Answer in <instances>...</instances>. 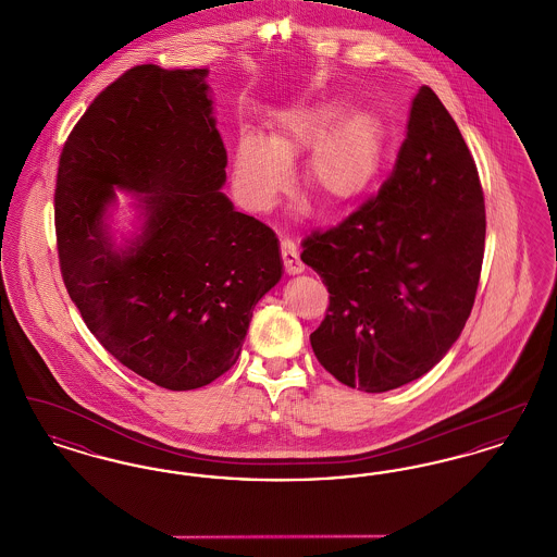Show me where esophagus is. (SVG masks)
Segmentation results:
<instances>
[{"mask_svg":"<svg viewBox=\"0 0 557 557\" xmlns=\"http://www.w3.org/2000/svg\"><path fill=\"white\" fill-rule=\"evenodd\" d=\"M280 244H282V259H284V267H286V271H288L290 275L302 273V271H305V265H302V261H300V257H298V248H296V244H294L290 238H282Z\"/></svg>","mask_w":557,"mask_h":557,"instance_id":"34e87169","label":"esophagus"}]
</instances>
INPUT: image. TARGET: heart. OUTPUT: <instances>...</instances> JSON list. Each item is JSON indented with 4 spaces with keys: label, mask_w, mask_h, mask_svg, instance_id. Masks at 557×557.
<instances>
[{
    "label": "heart",
    "mask_w": 557,
    "mask_h": 557,
    "mask_svg": "<svg viewBox=\"0 0 557 557\" xmlns=\"http://www.w3.org/2000/svg\"><path fill=\"white\" fill-rule=\"evenodd\" d=\"M341 102L296 104L277 114L271 135L239 133L234 150V187L239 200L267 211L288 189L292 160L311 150L305 182L334 207L357 200L377 173L384 132L375 114L352 110L345 117Z\"/></svg>",
    "instance_id": "heart-1"
}]
</instances>
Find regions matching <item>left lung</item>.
I'll use <instances>...</instances> for the list:
<instances>
[{
  "label": "left lung",
  "mask_w": 557,
  "mask_h": 557,
  "mask_svg": "<svg viewBox=\"0 0 557 557\" xmlns=\"http://www.w3.org/2000/svg\"><path fill=\"white\" fill-rule=\"evenodd\" d=\"M484 234L474 159L424 85L380 194L302 242V263L330 292L311 334L319 363L363 393H386L432 370L470 318Z\"/></svg>",
  "instance_id": "left-lung-1"
}]
</instances>
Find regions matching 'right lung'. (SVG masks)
I'll return each mask as SVG.
<instances>
[{
  "instance_id": "obj_1",
  "label": "right lung",
  "mask_w": 557,
  "mask_h": 557,
  "mask_svg": "<svg viewBox=\"0 0 557 557\" xmlns=\"http://www.w3.org/2000/svg\"><path fill=\"white\" fill-rule=\"evenodd\" d=\"M209 69L141 64L91 102L55 186L64 286L89 332L169 391L211 384L238 361L255 305L284 273L280 239L221 191L227 154ZM136 232L116 240L117 191Z\"/></svg>"
}]
</instances>
